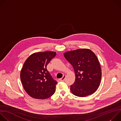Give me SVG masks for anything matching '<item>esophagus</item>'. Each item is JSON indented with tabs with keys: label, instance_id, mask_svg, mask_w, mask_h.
Instances as JSON below:
<instances>
[{
	"label": "esophagus",
	"instance_id": "34e87169",
	"mask_svg": "<svg viewBox=\"0 0 121 121\" xmlns=\"http://www.w3.org/2000/svg\"><path fill=\"white\" fill-rule=\"evenodd\" d=\"M65 76H64L61 78H60V79H59V81H64V80H65Z\"/></svg>",
	"mask_w": 121,
	"mask_h": 121
}]
</instances>
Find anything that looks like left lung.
Listing matches in <instances>:
<instances>
[{
  "instance_id": "8db88e82",
  "label": "left lung",
  "mask_w": 121,
  "mask_h": 121,
  "mask_svg": "<svg viewBox=\"0 0 121 121\" xmlns=\"http://www.w3.org/2000/svg\"><path fill=\"white\" fill-rule=\"evenodd\" d=\"M64 56L75 73V82L70 86L72 93L80 97L94 93L101 78V67L96 55L90 49L82 48L66 52Z\"/></svg>"
}]
</instances>
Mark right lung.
<instances>
[{"mask_svg":"<svg viewBox=\"0 0 121 121\" xmlns=\"http://www.w3.org/2000/svg\"><path fill=\"white\" fill-rule=\"evenodd\" d=\"M56 52L45 51L31 54L23 64L21 80L27 93L36 99H46L53 95L57 82L53 79L46 66Z\"/></svg>","mask_w":121,"mask_h":121,"instance_id":"add662e5","label":"right lung"}]
</instances>
